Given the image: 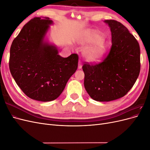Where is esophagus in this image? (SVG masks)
<instances>
[{"mask_svg":"<svg viewBox=\"0 0 150 150\" xmlns=\"http://www.w3.org/2000/svg\"><path fill=\"white\" fill-rule=\"evenodd\" d=\"M78 68H79V69H81V68H82V62H81V61H79Z\"/></svg>","mask_w":150,"mask_h":150,"instance_id":"1","label":"esophagus"}]
</instances>
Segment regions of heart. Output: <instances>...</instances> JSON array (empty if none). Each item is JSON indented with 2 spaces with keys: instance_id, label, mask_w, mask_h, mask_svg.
Wrapping results in <instances>:
<instances>
[{
  "instance_id": "b5f03b06",
  "label": "heart",
  "mask_w": 150,
  "mask_h": 150,
  "mask_svg": "<svg viewBox=\"0 0 150 150\" xmlns=\"http://www.w3.org/2000/svg\"><path fill=\"white\" fill-rule=\"evenodd\" d=\"M82 44L84 46L91 45L84 52L85 57L89 61H99L105 53L106 42L96 31H89L86 33L82 40Z\"/></svg>"
}]
</instances>
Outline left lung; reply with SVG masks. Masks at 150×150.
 <instances>
[{"label":"left lung","mask_w":150,"mask_h":150,"mask_svg":"<svg viewBox=\"0 0 150 150\" xmlns=\"http://www.w3.org/2000/svg\"><path fill=\"white\" fill-rule=\"evenodd\" d=\"M110 27L112 45L101 62L83 66L84 85L97 101H110L123 97L132 88L140 72V48L137 40L121 22L104 21Z\"/></svg>","instance_id":"8db88e82"}]
</instances>
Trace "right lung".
I'll return each instance as SVG.
<instances>
[{
  "label": "right lung",
  "mask_w": 150,
  "mask_h": 150,
  "mask_svg": "<svg viewBox=\"0 0 150 150\" xmlns=\"http://www.w3.org/2000/svg\"><path fill=\"white\" fill-rule=\"evenodd\" d=\"M52 21L34 17L13 39L10 49L9 69L17 84L27 96L40 101L57 98L77 70L79 56L58 55L56 47L44 42Z\"/></svg>",
  "instance_id": "1"
}]
</instances>
